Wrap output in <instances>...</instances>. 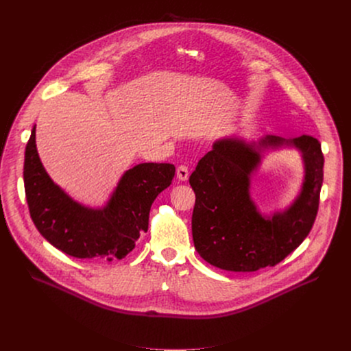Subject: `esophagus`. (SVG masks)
<instances>
[{"label": "esophagus", "instance_id": "1", "mask_svg": "<svg viewBox=\"0 0 351 351\" xmlns=\"http://www.w3.org/2000/svg\"><path fill=\"white\" fill-rule=\"evenodd\" d=\"M176 176H178V179L182 180V182L187 180V179H189V168H187L186 165L178 167V169H176Z\"/></svg>", "mask_w": 351, "mask_h": 351}]
</instances>
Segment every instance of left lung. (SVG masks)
I'll use <instances>...</instances> for the list:
<instances>
[{"label": "left lung", "mask_w": 351, "mask_h": 351, "mask_svg": "<svg viewBox=\"0 0 351 351\" xmlns=\"http://www.w3.org/2000/svg\"><path fill=\"white\" fill-rule=\"evenodd\" d=\"M282 145L302 153L305 180L290 208L267 217L251 199L249 183L263 149ZM322 180L321 143L311 136L290 140L265 136L257 143L239 137L217 140L189 179L195 193L191 232L197 253L225 271L275 267L308 236L318 213Z\"/></svg>", "instance_id": "left-lung-1"}]
</instances>
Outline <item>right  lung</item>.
I'll use <instances>...</instances> for the list:
<instances>
[{
	"mask_svg": "<svg viewBox=\"0 0 351 351\" xmlns=\"http://www.w3.org/2000/svg\"><path fill=\"white\" fill-rule=\"evenodd\" d=\"M173 176L172 164H138L123 173L106 207L90 208L45 172L36 148V125L26 144L23 182L30 217L47 241L75 258H125L147 232L149 208Z\"/></svg>",
	"mask_w": 351,
	"mask_h": 351,
	"instance_id": "obj_1",
	"label": "right lung"
}]
</instances>
